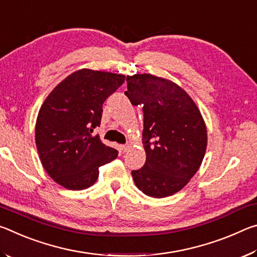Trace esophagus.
I'll return each instance as SVG.
<instances>
[{
    "mask_svg": "<svg viewBox=\"0 0 257 257\" xmlns=\"http://www.w3.org/2000/svg\"><path fill=\"white\" fill-rule=\"evenodd\" d=\"M121 150H122V152H128L130 150V145L129 144L122 145V146H121Z\"/></svg>",
    "mask_w": 257,
    "mask_h": 257,
    "instance_id": "obj_1",
    "label": "esophagus"
}]
</instances>
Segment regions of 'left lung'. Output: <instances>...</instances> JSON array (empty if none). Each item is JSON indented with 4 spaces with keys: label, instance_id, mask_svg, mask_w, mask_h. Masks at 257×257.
<instances>
[{
    "label": "left lung",
    "instance_id": "1",
    "mask_svg": "<svg viewBox=\"0 0 257 257\" xmlns=\"http://www.w3.org/2000/svg\"><path fill=\"white\" fill-rule=\"evenodd\" d=\"M133 105L144 112L145 165L132 171L135 184L147 196L162 198L178 193L198 171L207 145L203 116L181 87L149 73L127 76Z\"/></svg>",
    "mask_w": 257,
    "mask_h": 257
}]
</instances>
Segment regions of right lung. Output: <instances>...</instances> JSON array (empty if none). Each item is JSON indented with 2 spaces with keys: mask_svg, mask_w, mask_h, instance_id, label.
I'll return each mask as SVG.
<instances>
[{
  "mask_svg": "<svg viewBox=\"0 0 257 257\" xmlns=\"http://www.w3.org/2000/svg\"><path fill=\"white\" fill-rule=\"evenodd\" d=\"M124 79L118 73L81 69L61 81L43 103L35 142L43 167L64 188H88L97 180L98 168L118 156L93 132L101 124L103 103Z\"/></svg>",
  "mask_w": 257,
  "mask_h": 257,
  "instance_id": "obj_1",
  "label": "right lung"
}]
</instances>
